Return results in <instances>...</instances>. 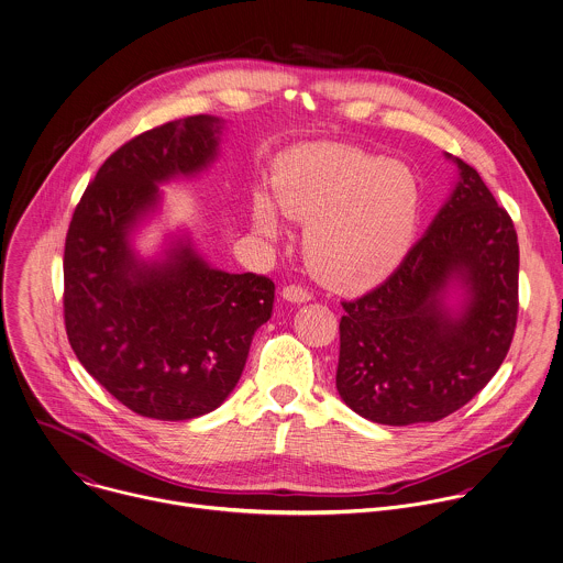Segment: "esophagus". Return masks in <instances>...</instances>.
<instances>
[{
    "label": "esophagus",
    "instance_id": "obj_1",
    "mask_svg": "<svg viewBox=\"0 0 563 563\" xmlns=\"http://www.w3.org/2000/svg\"><path fill=\"white\" fill-rule=\"evenodd\" d=\"M282 295H284L286 301H292V303H306V301L312 299V292L306 286H299V284H288L282 290Z\"/></svg>",
    "mask_w": 563,
    "mask_h": 563
}]
</instances>
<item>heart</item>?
Returning a JSON list of instances; mask_svg holds the SVG:
<instances>
[{
  "label": "heart",
  "mask_w": 563,
  "mask_h": 563,
  "mask_svg": "<svg viewBox=\"0 0 563 563\" xmlns=\"http://www.w3.org/2000/svg\"><path fill=\"white\" fill-rule=\"evenodd\" d=\"M277 207L306 224L310 268L339 286H365L388 275L408 253L421 191L401 164L352 146L314 144L295 151L273 181ZM260 233H279L268 196L253 200Z\"/></svg>",
  "instance_id": "1"
}]
</instances>
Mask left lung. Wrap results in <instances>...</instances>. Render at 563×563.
I'll use <instances>...</instances> for the list:
<instances>
[{
  "label": "left lung",
  "mask_w": 563,
  "mask_h": 563,
  "mask_svg": "<svg viewBox=\"0 0 563 563\" xmlns=\"http://www.w3.org/2000/svg\"><path fill=\"white\" fill-rule=\"evenodd\" d=\"M454 162L461 179L426 235L384 284L341 303L336 388L375 423L452 415L485 388L514 341L518 233L481 175ZM450 280L468 290L456 318L440 303Z\"/></svg>",
  "instance_id": "obj_1"
}]
</instances>
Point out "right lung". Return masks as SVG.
Wrapping results in <instances>:
<instances>
[{
    "mask_svg": "<svg viewBox=\"0 0 563 563\" xmlns=\"http://www.w3.org/2000/svg\"><path fill=\"white\" fill-rule=\"evenodd\" d=\"M220 120L189 115L120 146L80 196L65 238L63 317L80 365L142 417L181 421L235 388L253 334L273 314L266 275L209 268L189 246L142 264L129 229L157 184L202 170Z\"/></svg>",
    "mask_w": 563,
    "mask_h": 563,
    "instance_id": "1",
    "label": "right lung"
}]
</instances>
